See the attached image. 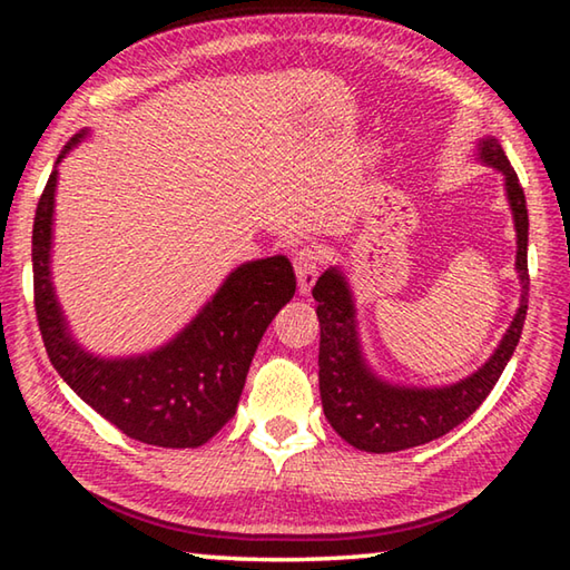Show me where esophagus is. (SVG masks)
I'll list each match as a JSON object with an SVG mask.
<instances>
[{
  "label": "esophagus",
  "mask_w": 570,
  "mask_h": 570,
  "mask_svg": "<svg viewBox=\"0 0 570 570\" xmlns=\"http://www.w3.org/2000/svg\"><path fill=\"white\" fill-rule=\"evenodd\" d=\"M294 272H296V282H298V294L308 296L312 286L320 276V254L314 248H298L294 256Z\"/></svg>",
  "instance_id": "obj_1"
}]
</instances>
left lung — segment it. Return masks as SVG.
I'll return each instance as SVG.
<instances>
[{"label": "left lung", "mask_w": 570, "mask_h": 570, "mask_svg": "<svg viewBox=\"0 0 570 570\" xmlns=\"http://www.w3.org/2000/svg\"><path fill=\"white\" fill-rule=\"evenodd\" d=\"M478 160L503 173L505 196L518 236L515 272L520 306L493 356L470 377L445 387H407L377 377L362 354L352 288L342 268H326L312 294L320 306V392L336 435L364 452H400L424 445L465 422L503 374L513 356L528 312V208L513 166L493 135L478 142Z\"/></svg>", "instance_id": "1"}]
</instances>
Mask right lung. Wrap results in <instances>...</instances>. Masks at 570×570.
I'll return each mask as SVG.
<instances>
[{
	"label": "right lung",
	"instance_id": "1",
	"mask_svg": "<svg viewBox=\"0 0 570 570\" xmlns=\"http://www.w3.org/2000/svg\"><path fill=\"white\" fill-rule=\"evenodd\" d=\"M88 130L62 148L37 204L32 228L35 308L45 350L77 397L132 440L158 448H200L234 417L266 326L296 292L286 256L240 264L210 302L158 350L98 356L70 334L52 286L57 166Z\"/></svg>",
	"mask_w": 570,
	"mask_h": 570
}]
</instances>
